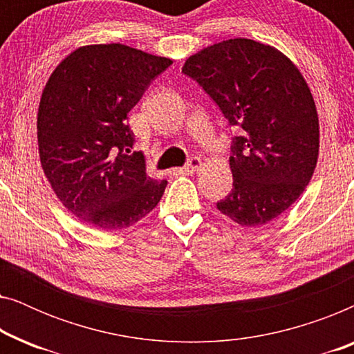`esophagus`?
Masks as SVG:
<instances>
[{
	"instance_id": "obj_1",
	"label": "esophagus",
	"mask_w": 354,
	"mask_h": 354,
	"mask_svg": "<svg viewBox=\"0 0 354 354\" xmlns=\"http://www.w3.org/2000/svg\"><path fill=\"white\" fill-rule=\"evenodd\" d=\"M201 167V159L200 158H192L190 161H188L185 166L180 167V169H174V174H193L196 172L198 169Z\"/></svg>"
}]
</instances>
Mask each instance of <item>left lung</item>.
<instances>
[{"label": "left lung", "instance_id": "left-lung-1", "mask_svg": "<svg viewBox=\"0 0 354 354\" xmlns=\"http://www.w3.org/2000/svg\"><path fill=\"white\" fill-rule=\"evenodd\" d=\"M182 72L219 106L232 138L234 188L217 209L243 227L287 211L311 180L319 154V119L306 80L269 45L234 38L190 56Z\"/></svg>", "mask_w": 354, "mask_h": 354}]
</instances>
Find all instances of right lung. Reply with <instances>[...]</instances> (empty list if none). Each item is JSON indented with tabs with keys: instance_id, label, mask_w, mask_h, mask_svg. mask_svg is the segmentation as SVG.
<instances>
[{
	"instance_id": "obj_1",
	"label": "right lung",
	"mask_w": 354,
	"mask_h": 354,
	"mask_svg": "<svg viewBox=\"0 0 354 354\" xmlns=\"http://www.w3.org/2000/svg\"><path fill=\"white\" fill-rule=\"evenodd\" d=\"M172 64L135 48L82 46L53 72L38 108V151L62 205L82 222L120 230L153 211L166 180L147 176L127 114Z\"/></svg>"
}]
</instances>
